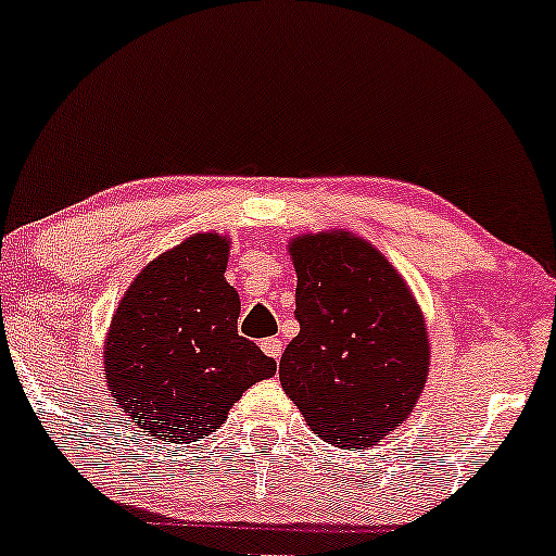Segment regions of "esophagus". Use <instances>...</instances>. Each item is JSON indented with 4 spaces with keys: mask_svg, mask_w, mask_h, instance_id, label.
I'll return each instance as SVG.
<instances>
[{
    "mask_svg": "<svg viewBox=\"0 0 556 556\" xmlns=\"http://www.w3.org/2000/svg\"><path fill=\"white\" fill-rule=\"evenodd\" d=\"M261 349L265 352V356H270V359H280V354H283V344H280L278 339H263L261 341Z\"/></svg>",
    "mask_w": 556,
    "mask_h": 556,
    "instance_id": "1",
    "label": "esophagus"
}]
</instances>
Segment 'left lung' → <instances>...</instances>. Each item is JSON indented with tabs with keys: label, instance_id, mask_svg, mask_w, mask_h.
<instances>
[{
	"label": "left lung",
	"instance_id": "left-lung-1",
	"mask_svg": "<svg viewBox=\"0 0 556 556\" xmlns=\"http://www.w3.org/2000/svg\"><path fill=\"white\" fill-rule=\"evenodd\" d=\"M301 331L280 356V384L318 438L371 447L413 413L430 344L405 278L344 230L288 242Z\"/></svg>",
	"mask_w": 556,
	"mask_h": 556
}]
</instances>
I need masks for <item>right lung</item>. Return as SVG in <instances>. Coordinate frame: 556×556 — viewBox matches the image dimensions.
Masks as SVG:
<instances>
[{"label": "right lung", "instance_id": "obj_1", "mask_svg": "<svg viewBox=\"0 0 556 556\" xmlns=\"http://www.w3.org/2000/svg\"><path fill=\"white\" fill-rule=\"evenodd\" d=\"M227 255L223 235H192L154 257L113 314L105 382L149 438L212 435L242 392L276 375V359L238 333L240 295L225 280Z\"/></svg>", "mask_w": 556, "mask_h": 556}]
</instances>
